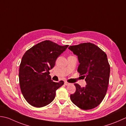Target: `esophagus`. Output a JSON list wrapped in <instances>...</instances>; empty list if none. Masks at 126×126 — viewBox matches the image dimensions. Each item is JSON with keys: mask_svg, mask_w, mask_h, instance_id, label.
<instances>
[{"mask_svg": "<svg viewBox=\"0 0 126 126\" xmlns=\"http://www.w3.org/2000/svg\"><path fill=\"white\" fill-rule=\"evenodd\" d=\"M64 84H65L66 86H68V85H70V83H68V82H66V81H65V82H64Z\"/></svg>", "mask_w": 126, "mask_h": 126, "instance_id": "obj_1", "label": "esophagus"}]
</instances>
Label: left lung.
<instances>
[{"label": "left lung", "instance_id": "8db88e82", "mask_svg": "<svg viewBox=\"0 0 126 126\" xmlns=\"http://www.w3.org/2000/svg\"><path fill=\"white\" fill-rule=\"evenodd\" d=\"M69 49L78 56L80 64L78 71L85 78V87L75 83V92L70 95L74 104L82 110L97 107L104 99L109 81L110 67L107 56L91 43L70 46Z\"/></svg>", "mask_w": 126, "mask_h": 126}]
</instances>
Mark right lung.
Segmentation results:
<instances>
[{
  "instance_id": "add662e5",
  "label": "right lung",
  "mask_w": 126,
  "mask_h": 126,
  "mask_svg": "<svg viewBox=\"0 0 126 126\" xmlns=\"http://www.w3.org/2000/svg\"><path fill=\"white\" fill-rule=\"evenodd\" d=\"M69 45L61 46L50 40L39 43L27 50L19 65V81L21 92L29 104L41 108L51 103L63 81L51 80L49 70Z\"/></svg>"
}]
</instances>
